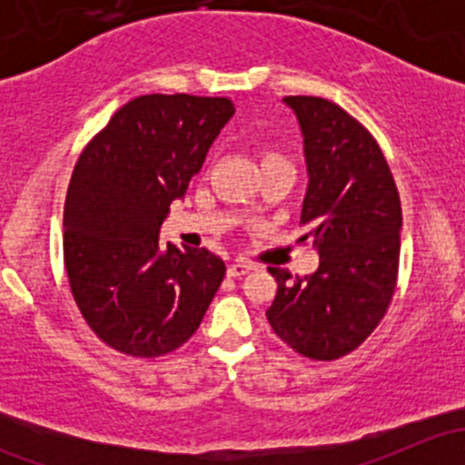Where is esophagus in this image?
<instances>
[{
	"label": "esophagus",
	"mask_w": 465,
	"mask_h": 465,
	"mask_svg": "<svg viewBox=\"0 0 465 465\" xmlns=\"http://www.w3.org/2000/svg\"><path fill=\"white\" fill-rule=\"evenodd\" d=\"M250 270H252L250 262L236 261V262H232V265L227 267V274H229V276H233V279H241V276H245L247 272H250Z\"/></svg>",
	"instance_id": "1"
}]
</instances>
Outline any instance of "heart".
<instances>
[{"mask_svg": "<svg viewBox=\"0 0 465 465\" xmlns=\"http://www.w3.org/2000/svg\"><path fill=\"white\" fill-rule=\"evenodd\" d=\"M272 162H288V159H285L283 154L279 153V150H274V148H262V153H261V166H265V163H272Z\"/></svg>", "mask_w": 465, "mask_h": 465, "instance_id": "1", "label": "heart"}]
</instances>
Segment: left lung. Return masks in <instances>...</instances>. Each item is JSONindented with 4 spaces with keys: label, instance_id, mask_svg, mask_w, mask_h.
I'll return each mask as SVG.
<instances>
[{
    "label": "left lung",
    "instance_id": "1",
    "mask_svg": "<svg viewBox=\"0 0 465 465\" xmlns=\"http://www.w3.org/2000/svg\"><path fill=\"white\" fill-rule=\"evenodd\" d=\"M303 137L308 189L302 224L320 267L290 281L281 267L267 308L272 331L311 360L358 349L387 312L398 279L402 211L382 150L367 128L335 103L285 96Z\"/></svg>",
    "mask_w": 465,
    "mask_h": 465
}]
</instances>
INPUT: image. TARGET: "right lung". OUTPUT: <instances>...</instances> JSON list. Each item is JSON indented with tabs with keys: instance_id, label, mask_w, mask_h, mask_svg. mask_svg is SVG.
I'll use <instances>...</instances> for the list:
<instances>
[{
	"instance_id": "obj_1",
	"label": "right lung",
	"mask_w": 465,
	"mask_h": 465,
	"mask_svg": "<svg viewBox=\"0 0 465 465\" xmlns=\"http://www.w3.org/2000/svg\"><path fill=\"white\" fill-rule=\"evenodd\" d=\"M236 107L229 98L148 94L114 112L87 143L64 200V267L87 326L134 358L180 349L224 279L209 250L159 245Z\"/></svg>"
}]
</instances>
